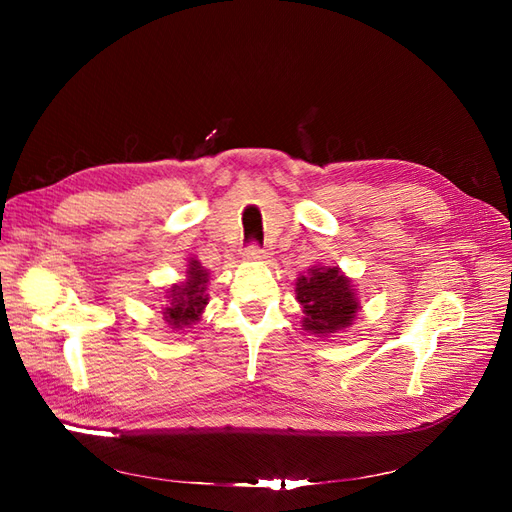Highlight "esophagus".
<instances>
[{
  "label": "esophagus",
  "instance_id": "34e87169",
  "mask_svg": "<svg viewBox=\"0 0 512 512\" xmlns=\"http://www.w3.org/2000/svg\"><path fill=\"white\" fill-rule=\"evenodd\" d=\"M245 258H250V260H267V258H271V252L267 250V247H258V245H250L245 250Z\"/></svg>",
  "mask_w": 512,
  "mask_h": 512
}]
</instances>
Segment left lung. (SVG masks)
<instances>
[{
	"label": "left lung",
	"mask_w": 512,
	"mask_h": 512,
	"mask_svg": "<svg viewBox=\"0 0 512 512\" xmlns=\"http://www.w3.org/2000/svg\"><path fill=\"white\" fill-rule=\"evenodd\" d=\"M294 286V294L303 307V331L316 337H331L352 327L361 301L359 290L342 269L314 265L297 277Z\"/></svg>",
	"instance_id": "obj_1"
}]
</instances>
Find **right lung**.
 Masks as SVG:
<instances>
[{"label":"right lung","instance_id":"add662e5","mask_svg":"<svg viewBox=\"0 0 512 512\" xmlns=\"http://www.w3.org/2000/svg\"><path fill=\"white\" fill-rule=\"evenodd\" d=\"M209 277V271L200 265L198 258L190 256L188 267H185V280L166 288V305L162 307V316L170 329H192V324L200 320L209 303Z\"/></svg>","mask_w":512,"mask_h":512}]
</instances>
